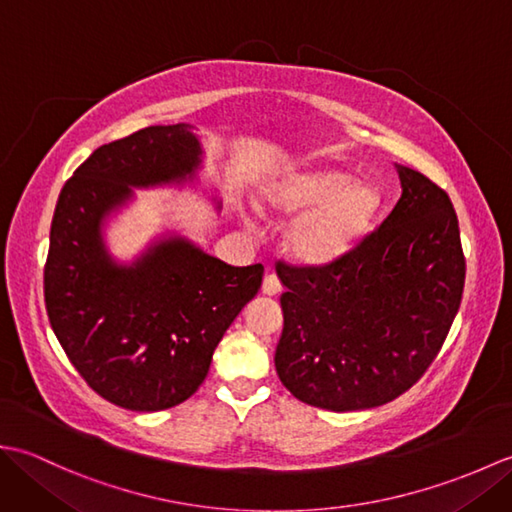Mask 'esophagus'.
Segmentation results:
<instances>
[{
	"mask_svg": "<svg viewBox=\"0 0 512 512\" xmlns=\"http://www.w3.org/2000/svg\"><path fill=\"white\" fill-rule=\"evenodd\" d=\"M262 292L268 297H275L281 292V281L277 279V275H266L264 284H262Z\"/></svg>",
	"mask_w": 512,
	"mask_h": 512,
	"instance_id": "1",
	"label": "esophagus"
}]
</instances>
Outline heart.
Wrapping results in <instances>:
<instances>
[{"mask_svg": "<svg viewBox=\"0 0 512 512\" xmlns=\"http://www.w3.org/2000/svg\"><path fill=\"white\" fill-rule=\"evenodd\" d=\"M264 209L295 215L290 253L306 264H332L363 242L380 213V193L350 171L317 167L270 180L259 191Z\"/></svg>", "mask_w": 512, "mask_h": 512, "instance_id": "b5f03b06", "label": "heart"}]
</instances>
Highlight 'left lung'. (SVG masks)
<instances>
[{"label": "left lung", "mask_w": 512, "mask_h": 512, "mask_svg": "<svg viewBox=\"0 0 512 512\" xmlns=\"http://www.w3.org/2000/svg\"><path fill=\"white\" fill-rule=\"evenodd\" d=\"M394 211L328 266L281 264L275 367L292 396L330 411L398 398L427 372L458 314L466 262L449 195L396 165Z\"/></svg>", "instance_id": "left-lung-1"}]
</instances>
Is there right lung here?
Listing matches in <instances>:
<instances>
[{
	"label": "right lung",
	"instance_id": "right-lung-1",
	"mask_svg": "<svg viewBox=\"0 0 512 512\" xmlns=\"http://www.w3.org/2000/svg\"><path fill=\"white\" fill-rule=\"evenodd\" d=\"M200 167L191 125H154L96 149L59 193L43 270L48 319L85 383L123 409L160 411L193 396L262 286V264L228 266L178 233L129 264L107 248L105 224L134 189L180 187Z\"/></svg>",
	"mask_w": 512,
	"mask_h": 512
}]
</instances>
